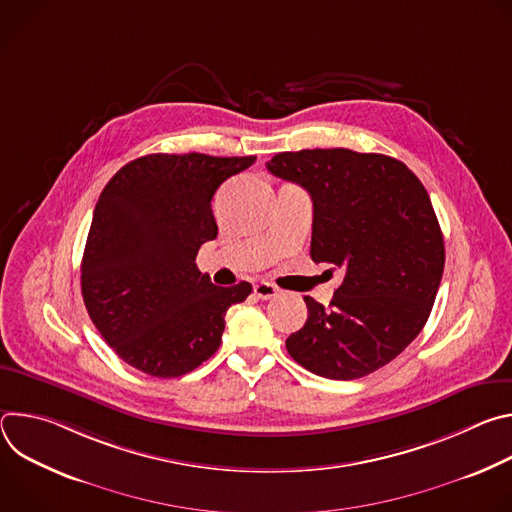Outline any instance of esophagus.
I'll return each instance as SVG.
<instances>
[{
  "mask_svg": "<svg viewBox=\"0 0 512 512\" xmlns=\"http://www.w3.org/2000/svg\"><path fill=\"white\" fill-rule=\"evenodd\" d=\"M253 291H255V296H257L259 300H271V298H275V296L279 294L277 285H273V283H269V281H259V283H255Z\"/></svg>",
  "mask_w": 512,
  "mask_h": 512,
  "instance_id": "obj_1",
  "label": "esophagus"
}]
</instances>
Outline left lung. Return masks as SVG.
<instances>
[{
	"label": "left lung",
	"instance_id": "obj_1",
	"mask_svg": "<svg viewBox=\"0 0 512 512\" xmlns=\"http://www.w3.org/2000/svg\"><path fill=\"white\" fill-rule=\"evenodd\" d=\"M267 170L308 190L312 261L344 271L330 308L304 298L308 320L287 352L334 381L375 373L421 332L442 281L444 235L427 190L403 162L344 148L283 152Z\"/></svg>",
	"mask_w": 512,
	"mask_h": 512
}]
</instances>
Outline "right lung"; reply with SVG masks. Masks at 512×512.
<instances>
[{"label": "right lung", "instance_id": "add662e5", "mask_svg": "<svg viewBox=\"0 0 512 512\" xmlns=\"http://www.w3.org/2000/svg\"><path fill=\"white\" fill-rule=\"evenodd\" d=\"M255 160L150 154L125 164L103 188L81 289L93 324L133 369L182 377L221 346L227 310L253 287L214 285L196 255L218 233L210 208L216 188Z\"/></svg>", "mask_w": 512, "mask_h": 512}]
</instances>
